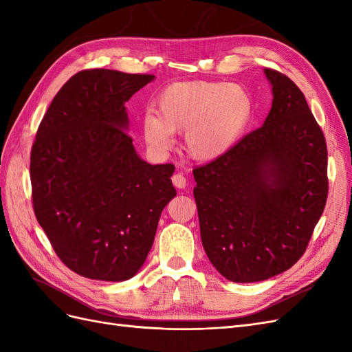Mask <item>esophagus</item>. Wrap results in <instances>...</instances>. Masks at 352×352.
I'll return each instance as SVG.
<instances>
[{"label": "esophagus", "mask_w": 352, "mask_h": 352, "mask_svg": "<svg viewBox=\"0 0 352 352\" xmlns=\"http://www.w3.org/2000/svg\"><path fill=\"white\" fill-rule=\"evenodd\" d=\"M172 182H173V185H175L176 188H179V189L186 188V177H185L182 173H175V175L172 176Z\"/></svg>", "instance_id": "obj_1"}]
</instances>
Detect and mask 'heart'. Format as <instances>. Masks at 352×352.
I'll use <instances>...</instances> for the list:
<instances>
[{
    "label": "heart",
    "mask_w": 352,
    "mask_h": 352,
    "mask_svg": "<svg viewBox=\"0 0 352 352\" xmlns=\"http://www.w3.org/2000/svg\"><path fill=\"white\" fill-rule=\"evenodd\" d=\"M155 114L146 116L142 133L157 151H167L173 132H185L186 154L201 163L217 160L232 150L252 117L247 89L225 82H176L155 101Z\"/></svg>",
    "instance_id": "obj_1"
}]
</instances>
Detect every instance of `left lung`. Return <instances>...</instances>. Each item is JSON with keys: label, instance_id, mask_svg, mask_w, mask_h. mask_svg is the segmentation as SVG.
<instances>
[{"label": "left lung", "instance_id": "left-lung-1", "mask_svg": "<svg viewBox=\"0 0 352 352\" xmlns=\"http://www.w3.org/2000/svg\"><path fill=\"white\" fill-rule=\"evenodd\" d=\"M273 102L264 124L194 168L201 241L228 280L260 282L300 260L327 199V146L304 94L264 69Z\"/></svg>", "mask_w": 352, "mask_h": 352}]
</instances>
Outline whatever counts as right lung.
Segmentation results:
<instances>
[{
  "label": "right lung",
  "instance_id": "obj_1",
  "mask_svg": "<svg viewBox=\"0 0 352 352\" xmlns=\"http://www.w3.org/2000/svg\"><path fill=\"white\" fill-rule=\"evenodd\" d=\"M154 79L107 69L72 76L30 151L32 204L58 258L83 278L131 279L175 198L173 164H148L124 131V102Z\"/></svg>",
  "mask_w": 352,
  "mask_h": 352
}]
</instances>
